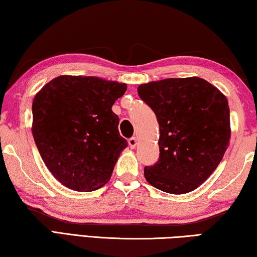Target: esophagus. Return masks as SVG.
I'll list each match as a JSON object with an SVG mask.
<instances>
[{
  "label": "esophagus",
  "instance_id": "obj_1",
  "mask_svg": "<svg viewBox=\"0 0 257 257\" xmlns=\"http://www.w3.org/2000/svg\"><path fill=\"white\" fill-rule=\"evenodd\" d=\"M137 143H138V140L135 137H132V138L128 139V145H130L131 149H134L135 147H137Z\"/></svg>",
  "mask_w": 257,
  "mask_h": 257
}]
</instances>
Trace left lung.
<instances>
[{
	"instance_id": "obj_1",
	"label": "left lung",
	"mask_w": 257,
	"mask_h": 257,
	"mask_svg": "<svg viewBox=\"0 0 257 257\" xmlns=\"http://www.w3.org/2000/svg\"><path fill=\"white\" fill-rule=\"evenodd\" d=\"M138 94L157 116L159 160L144 168L159 190L182 195L204 183L218 167L230 139L227 98L199 77L140 85Z\"/></svg>"
}]
</instances>
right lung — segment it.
<instances>
[{"label":"right lung","mask_w":257,"mask_h":257,"mask_svg":"<svg viewBox=\"0 0 257 257\" xmlns=\"http://www.w3.org/2000/svg\"><path fill=\"white\" fill-rule=\"evenodd\" d=\"M127 86L97 77L60 76L32 104V134L43 162L58 181L76 191L103 187L127 141L112 110Z\"/></svg>","instance_id":"obj_1"}]
</instances>
